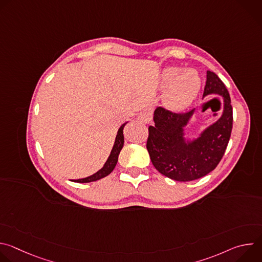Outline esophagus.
I'll return each mask as SVG.
<instances>
[{
    "mask_svg": "<svg viewBox=\"0 0 262 262\" xmlns=\"http://www.w3.org/2000/svg\"><path fill=\"white\" fill-rule=\"evenodd\" d=\"M139 119H140L143 123L148 124V123H150V122H151V120H152V116H151V114L146 113V112H145V113H142V114L140 115Z\"/></svg>",
    "mask_w": 262,
    "mask_h": 262,
    "instance_id": "obj_1",
    "label": "esophagus"
}]
</instances>
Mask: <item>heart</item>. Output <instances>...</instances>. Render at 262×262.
Segmentation results:
<instances>
[{"mask_svg":"<svg viewBox=\"0 0 262 262\" xmlns=\"http://www.w3.org/2000/svg\"><path fill=\"white\" fill-rule=\"evenodd\" d=\"M161 84L167 88L165 101L173 110L188 107L197 98L201 88V78L194 68L170 66L165 68L161 74Z\"/></svg>","mask_w":262,"mask_h":262,"instance_id":"b5f03b06","label":"heart"}]
</instances>
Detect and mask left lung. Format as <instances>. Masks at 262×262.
Returning <instances> with one entry per match:
<instances>
[{
    "label": "left lung",
    "instance_id": "left-lung-1",
    "mask_svg": "<svg viewBox=\"0 0 262 262\" xmlns=\"http://www.w3.org/2000/svg\"><path fill=\"white\" fill-rule=\"evenodd\" d=\"M222 97V114L196 138H186V126L197 108L175 114L161 106L154 112L155 126H149L147 150L155 168L177 181H191L211 172L222 160L232 130V106L229 92L212 71L207 70L203 98Z\"/></svg>",
    "mask_w": 262,
    "mask_h": 262
}]
</instances>
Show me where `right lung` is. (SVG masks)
I'll use <instances>...</instances> for the list:
<instances>
[{
    "mask_svg": "<svg viewBox=\"0 0 262 262\" xmlns=\"http://www.w3.org/2000/svg\"><path fill=\"white\" fill-rule=\"evenodd\" d=\"M127 122H124L118 129L116 138H115V142L113 145V148H112L111 154L107 158V160L105 161L103 167L101 169H99L96 173L85 177V178H81V179H72L71 181L74 182H81V183H85V182H91V181H96L98 179H101L105 176H107L112 171H113L117 165L118 162V157L119 154L121 151V149L124 145V136H123V128L126 125Z\"/></svg>",
    "mask_w": 262,
    "mask_h": 262,
    "instance_id": "1",
    "label": "right lung"
}]
</instances>
